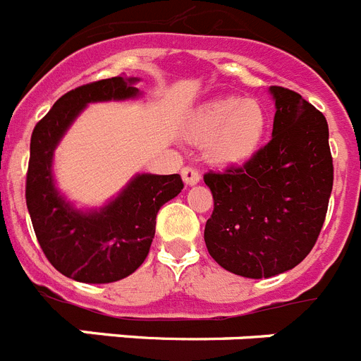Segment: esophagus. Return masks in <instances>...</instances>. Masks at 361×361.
<instances>
[{
  "mask_svg": "<svg viewBox=\"0 0 361 361\" xmlns=\"http://www.w3.org/2000/svg\"><path fill=\"white\" fill-rule=\"evenodd\" d=\"M180 175H183L184 183H186L188 186H193V184H197L200 180V171L197 170V168H193V166H186V168H183Z\"/></svg>",
  "mask_w": 361,
  "mask_h": 361,
  "instance_id": "1",
  "label": "esophagus"
}]
</instances>
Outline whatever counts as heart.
<instances>
[{
    "mask_svg": "<svg viewBox=\"0 0 361 361\" xmlns=\"http://www.w3.org/2000/svg\"><path fill=\"white\" fill-rule=\"evenodd\" d=\"M266 111L253 99L226 97L204 104L195 114L190 135L208 141V153L220 164L245 161L262 142Z\"/></svg>",
    "mask_w": 361,
    "mask_h": 361,
    "instance_id": "1",
    "label": "heart"
}]
</instances>
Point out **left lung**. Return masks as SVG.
Listing matches in <instances>:
<instances>
[{
    "mask_svg": "<svg viewBox=\"0 0 361 361\" xmlns=\"http://www.w3.org/2000/svg\"><path fill=\"white\" fill-rule=\"evenodd\" d=\"M273 137L242 166L204 173L213 213L204 240L219 266L247 279L293 269L317 244L333 190L329 126L296 92L271 86Z\"/></svg>",
    "mask_w": 361,
    "mask_h": 361,
    "instance_id": "1",
    "label": "left lung"
}]
</instances>
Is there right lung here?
<instances>
[{"label":"right lung","mask_w":361,"mask_h":361,"mask_svg":"<svg viewBox=\"0 0 361 361\" xmlns=\"http://www.w3.org/2000/svg\"><path fill=\"white\" fill-rule=\"evenodd\" d=\"M137 79L117 75L66 92L32 132L25 199L44 257L68 279L86 283L117 282L132 275L149 253L162 204L184 188L180 175H137L103 209H73L52 180V155L63 133L88 103L130 99Z\"/></svg>","instance_id":"obj_1"}]
</instances>
